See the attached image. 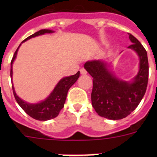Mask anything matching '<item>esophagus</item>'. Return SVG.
Listing matches in <instances>:
<instances>
[{
	"mask_svg": "<svg viewBox=\"0 0 157 157\" xmlns=\"http://www.w3.org/2000/svg\"><path fill=\"white\" fill-rule=\"evenodd\" d=\"M80 73H81V75H86L87 71L85 68H82L81 70H80Z\"/></svg>",
	"mask_w": 157,
	"mask_h": 157,
	"instance_id": "1",
	"label": "esophagus"
}]
</instances>
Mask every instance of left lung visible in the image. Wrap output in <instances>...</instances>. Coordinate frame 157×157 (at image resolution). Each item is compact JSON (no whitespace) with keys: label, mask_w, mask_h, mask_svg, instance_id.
<instances>
[{"label":"left lung","mask_w":157,"mask_h":157,"mask_svg":"<svg viewBox=\"0 0 157 157\" xmlns=\"http://www.w3.org/2000/svg\"><path fill=\"white\" fill-rule=\"evenodd\" d=\"M128 34L133 43L128 48L135 51L140 59L139 71L131 82L117 78L102 60H91L84 64L93 77V107L99 116L109 120H121L130 115L141 102L148 85L147 52L135 37Z\"/></svg>","instance_id":"8db88e82"}]
</instances>
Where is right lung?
I'll return each mask as SVG.
<instances>
[{"instance_id":"add662e5","label":"right lung","mask_w":157,"mask_h":157,"mask_svg":"<svg viewBox=\"0 0 157 157\" xmlns=\"http://www.w3.org/2000/svg\"><path fill=\"white\" fill-rule=\"evenodd\" d=\"M52 32L54 31L51 30H45V29L40 30L39 31L36 32L34 34L29 36L26 39L23 40V42L30 39L31 37H34L36 36L47 34V33L48 34V33H52ZM20 45H21V44L19 45V46ZM19 46L18 47V48L16 49L15 53H14V56L12 59V61H11V78L12 77V63H13L14 60L16 59ZM79 74L80 72L78 71L74 75L63 78L57 83V85L54 88L53 91L51 93L50 95L48 96L45 101H42L40 103L29 104L23 101V100H21L18 97L17 94L15 92L13 86H12L14 97L16 98V101H17V103L19 104V106L21 107L23 110L27 115H29L30 117L34 118V119L37 120H40V121H45V120L54 119V118L56 117L59 115L60 110L64 106V103L65 101H66L67 94V92H68V90L77 81V79L79 77Z\"/></svg>"}]
</instances>
